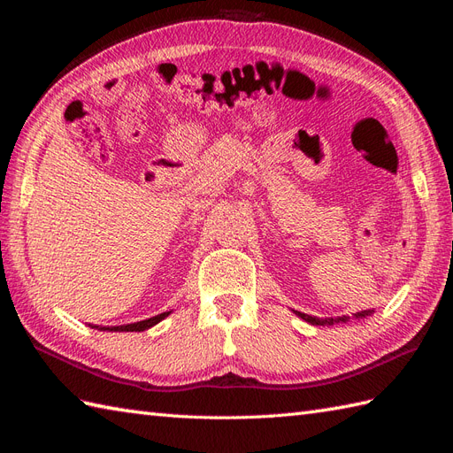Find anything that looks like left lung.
<instances>
[{
	"label": "left lung",
	"instance_id": "1",
	"mask_svg": "<svg viewBox=\"0 0 453 453\" xmlns=\"http://www.w3.org/2000/svg\"><path fill=\"white\" fill-rule=\"evenodd\" d=\"M372 311L370 310H365V311H357V313H353L355 318L357 319H361V318H366V315H370ZM296 315L298 318H303L304 321H308L310 325H336V323H346L349 318L348 315H338V318H315V315H308V313H303V311H296Z\"/></svg>",
	"mask_w": 453,
	"mask_h": 453
}]
</instances>
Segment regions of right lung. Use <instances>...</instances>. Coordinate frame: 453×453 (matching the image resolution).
<instances>
[{
  "label": "right lung",
  "instance_id": "right-lung-1",
  "mask_svg": "<svg viewBox=\"0 0 453 453\" xmlns=\"http://www.w3.org/2000/svg\"><path fill=\"white\" fill-rule=\"evenodd\" d=\"M170 311H164V313H158L155 315V318H149V319H143V321H138V323H130V325H120V326H113V328H105V326H92V328H98V331H119V333H142L145 331V328H150L153 325L160 323L164 318H168Z\"/></svg>",
  "mask_w": 453,
  "mask_h": 453
}]
</instances>
